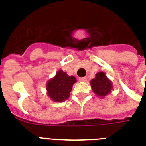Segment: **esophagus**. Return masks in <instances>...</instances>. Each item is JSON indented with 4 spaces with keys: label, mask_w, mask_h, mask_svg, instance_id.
Segmentation results:
<instances>
[{
    "label": "esophagus",
    "mask_w": 146,
    "mask_h": 146,
    "mask_svg": "<svg viewBox=\"0 0 146 146\" xmlns=\"http://www.w3.org/2000/svg\"><path fill=\"white\" fill-rule=\"evenodd\" d=\"M79 80L81 81V82H84V81L87 80V77L86 76H84V77H80V78H79Z\"/></svg>",
    "instance_id": "esophagus-1"
}]
</instances>
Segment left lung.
Instances as JSON below:
<instances>
[{
  "label": "left lung",
  "instance_id": "obj_1",
  "mask_svg": "<svg viewBox=\"0 0 146 146\" xmlns=\"http://www.w3.org/2000/svg\"><path fill=\"white\" fill-rule=\"evenodd\" d=\"M91 85L93 92L100 97L106 96L113 88L112 83L103 72L98 73L95 75V79L92 80L91 81Z\"/></svg>",
  "mask_w": 146,
  "mask_h": 146
}]
</instances>
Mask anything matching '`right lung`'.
I'll return each instance as SVG.
<instances>
[{"label":"right lung","mask_w":146,"mask_h":146,"mask_svg":"<svg viewBox=\"0 0 146 146\" xmlns=\"http://www.w3.org/2000/svg\"><path fill=\"white\" fill-rule=\"evenodd\" d=\"M76 81L74 76H68L62 70H59L54 78L47 84L48 96L54 102L65 101L69 98L73 84Z\"/></svg>","instance_id":"1"}]
</instances>
